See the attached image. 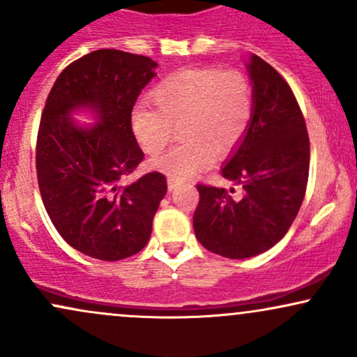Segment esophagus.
I'll use <instances>...</instances> for the list:
<instances>
[{"label": "esophagus", "instance_id": "1", "mask_svg": "<svg viewBox=\"0 0 357 357\" xmlns=\"http://www.w3.org/2000/svg\"><path fill=\"white\" fill-rule=\"evenodd\" d=\"M178 186H179V181H178V179L171 178V176H169V178H167V190L173 191V190H176V188H178Z\"/></svg>", "mask_w": 357, "mask_h": 357}]
</instances>
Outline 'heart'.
<instances>
[{
  "instance_id": "1",
  "label": "heart",
  "mask_w": 357,
  "mask_h": 357,
  "mask_svg": "<svg viewBox=\"0 0 357 357\" xmlns=\"http://www.w3.org/2000/svg\"><path fill=\"white\" fill-rule=\"evenodd\" d=\"M154 107L137 105L130 129L146 154L158 155L173 141H184L153 166L174 179H188L240 144L253 116V87L245 73L186 68L171 73L151 90Z\"/></svg>"
}]
</instances>
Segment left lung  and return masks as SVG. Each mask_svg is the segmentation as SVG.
Returning a JSON list of instances; mask_svg holds the SVG:
<instances>
[{"mask_svg": "<svg viewBox=\"0 0 357 357\" xmlns=\"http://www.w3.org/2000/svg\"><path fill=\"white\" fill-rule=\"evenodd\" d=\"M253 116L221 176L243 188L233 198L225 188L198 184L192 216L199 243L216 255L250 258L267 252L289 231L304 202L310 144L292 89L272 65L252 55Z\"/></svg>", "mask_w": 357, "mask_h": 357, "instance_id": "left-lung-1", "label": "left lung"}]
</instances>
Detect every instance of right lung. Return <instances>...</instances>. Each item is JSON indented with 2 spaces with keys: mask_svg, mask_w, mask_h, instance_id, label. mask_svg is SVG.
I'll list each match as a JSON object with an SVG mask.
<instances>
[{
  "mask_svg": "<svg viewBox=\"0 0 357 357\" xmlns=\"http://www.w3.org/2000/svg\"><path fill=\"white\" fill-rule=\"evenodd\" d=\"M155 67L149 56L96 50L60 73L45 104L36 139L45 210L61 238L92 258L116 261L141 252L167 191L155 171L119 186L144 159L130 114ZM77 109H89L96 124L77 125Z\"/></svg>",
  "mask_w": 357,
  "mask_h": 357,
  "instance_id": "obj_1",
  "label": "right lung"
}]
</instances>
